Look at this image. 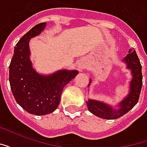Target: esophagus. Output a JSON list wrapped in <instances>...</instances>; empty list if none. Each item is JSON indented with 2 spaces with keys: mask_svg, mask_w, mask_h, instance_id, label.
<instances>
[{
  "mask_svg": "<svg viewBox=\"0 0 147 147\" xmlns=\"http://www.w3.org/2000/svg\"><path fill=\"white\" fill-rule=\"evenodd\" d=\"M84 67H85V64L83 62H80L79 64H78V68H79V70L82 71L83 69H84Z\"/></svg>",
  "mask_w": 147,
  "mask_h": 147,
  "instance_id": "34e87169",
  "label": "esophagus"
}]
</instances>
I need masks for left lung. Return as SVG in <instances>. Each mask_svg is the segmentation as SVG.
<instances>
[{
    "instance_id": "1",
    "label": "left lung",
    "mask_w": 147,
    "mask_h": 147,
    "mask_svg": "<svg viewBox=\"0 0 147 147\" xmlns=\"http://www.w3.org/2000/svg\"><path fill=\"white\" fill-rule=\"evenodd\" d=\"M128 52L129 53L123 59V61L127 64V67L131 70L133 76L132 80L130 83L129 94L119 104L120 109L118 110H114L109 105H105L103 102L89 100L86 102L87 108L90 113L97 117L107 120L120 118L129 112L139 102L142 86V65L140 64V61L136 54V52L133 49H129ZM90 83H91L90 80ZM88 86H90V84Z\"/></svg>"
}]
</instances>
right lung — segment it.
<instances>
[{
  "instance_id": "obj_1",
  "label": "right lung",
  "mask_w": 147,
  "mask_h": 147,
  "mask_svg": "<svg viewBox=\"0 0 147 147\" xmlns=\"http://www.w3.org/2000/svg\"><path fill=\"white\" fill-rule=\"evenodd\" d=\"M45 25L37 24L21 38L9 65V82L16 101L24 110L37 116L57 109L63 88L79 73L76 70H61L43 76L34 70L29 58V41L38 35Z\"/></svg>"
}]
</instances>
